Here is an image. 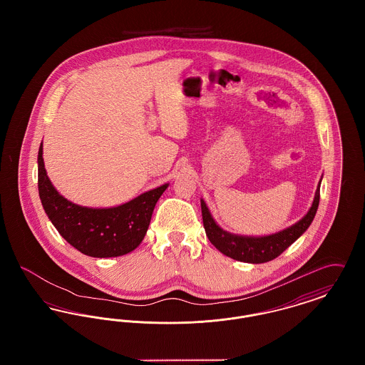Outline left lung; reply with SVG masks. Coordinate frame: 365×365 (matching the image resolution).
<instances>
[{"label": "left lung", "mask_w": 365, "mask_h": 365, "mask_svg": "<svg viewBox=\"0 0 365 365\" xmlns=\"http://www.w3.org/2000/svg\"><path fill=\"white\" fill-rule=\"evenodd\" d=\"M320 182L314 192L312 207L308 210V213L293 226L287 227L277 234L265 237H245L227 232L213 220L207 204L204 202V200H201L202 222L209 241L217 250H220L223 255L234 260L261 264L277 259L279 255H282L292 243L295 242L308 230V227L311 226L319 207Z\"/></svg>", "instance_id": "left-lung-1"}]
</instances>
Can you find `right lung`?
<instances>
[{
  "instance_id": "right-lung-1",
  "label": "right lung",
  "mask_w": 365,
  "mask_h": 365,
  "mask_svg": "<svg viewBox=\"0 0 365 365\" xmlns=\"http://www.w3.org/2000/svg\"><path fill=\"white\" fill-rule=\"evenodd\" d=\"M42 143L38 152V191L42 207L60 235L90 257H118L145 238L153 209L168 183L113 208H87L64 198L48 178Z\"/></svg>"
}]
</instances>
